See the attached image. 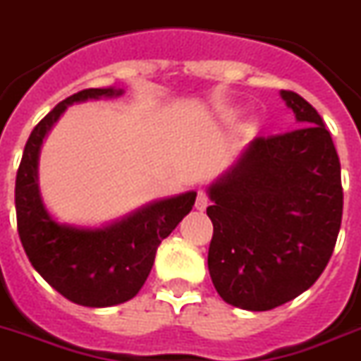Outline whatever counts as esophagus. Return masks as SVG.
Returning <instances> with one entry per match:
<instances>
[{"instance_id": "obj_1", "label": "esophagus", "mask_w": 361, "mask_h": 361, "mask_svg": "<svg viewBox=\"0 0 361 361\" xmlns=\"http://www.w3.org/2000/svg\"><path fill=\"white\" fill-rule=\"evenodd\" d=\"M207 206H209V198H207V195L204 192V190H200V192H198V196H196L195 207L198 211H204Z\"/></svg>"}]
</instances>
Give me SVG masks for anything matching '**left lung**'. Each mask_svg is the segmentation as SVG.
Returning <instances> with one entry per match:
<instances>
[{"label": "left lung", "instance_id": "8db88e82", "mask_svg": "<svg viewBox=\"0 0 361 361\" xmlns=\"http://www.w3.org/2000/svg\"><path fill=\"white\" fill-rule=\"evenodd\" d=\"M280 96L300 128L256 137L207 189L211 280L224 302L248 312L310 289L341 228V165L330 131L302 96Z\"/></svg>", "mask_w": 361, "mask_h": 361}]
</instances>
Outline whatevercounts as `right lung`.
Here are the masks:
<instances>
[{"instance_id": "add662e5", "label": "right lung", "mask_w": 361, "mask_h": 361, "mask_svg": "<svg viewBox=\"0 0 361 361\" xmlns=\"http://www.w3.org/2000/svg\"><path fill=\"white\" fill-rule=\"evenodd\" d=\"M122 89H85L63 99L29 135L16 172L14 204L22 247L35 271L79 306L107 307L133 298L145 286L161 241L192 209L195 190L155 200L102 228L61 224L49 215L38 189V155L44 137L66 107L87 99L116 98Z\"/></svg>"}]
</instances>
